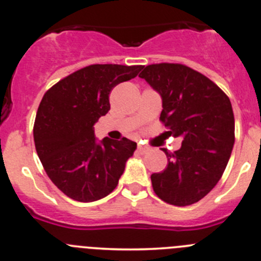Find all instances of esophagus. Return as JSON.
<instances>
[{
    "mask_svg": "<svg viewBox=\"0 0 261 261\" xmlns=\"http://www.w3.org/2000/svg\"><path fill=\"white\" fill-rule=\"evenodd\" d=\"M138 151L140 152V154H146V152L149 151V147L144 145H138Z\"/></svg>",
    "mask_w": 261,
    "mask_h": 261,
    "instance_id": "1",
    "label": "esophagus"
}]
</instances>
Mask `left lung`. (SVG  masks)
<instances>
[{
  "label": "left lung",
  "mask_w": 261,
  "mask_h": 261,
  "mask_svg": "<svg viewBox=\"0 0 261 261\" xmlns=\"http://www.w3.org/2000/svg\"><path fill=\"white\" fill-rule=\"evenodd\" d=\"M163 99L160 121L181 147L167 149L168 165L151 174L155 194L174 206H189L212 191L226 169L235 117L227 94L202 73L178 63L146 65L139 74Z\"/></svg>",
  "instance_id": "1"
}]
</instances>
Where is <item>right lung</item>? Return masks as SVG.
Listing matches in <instances>:
<instances>
[{"mask_svg":"<svg viewBox=\"0 0 261 261\" xmlns=\"http://www.w3.org/2000/svg\"><path fill=\"white\" fill-rule=\"evenodd\" d=\"M143 65L92 64L55 83L44 94L34 123L36 152L53 183L69 198L93 202L117 187L136 143L105 138L93 125L110 111V93L135 78Z\"/></svg>","mask_w":261,"mask_h":261,"instance_id":"right-lung-1","label":"right lung"}]
</instances>
